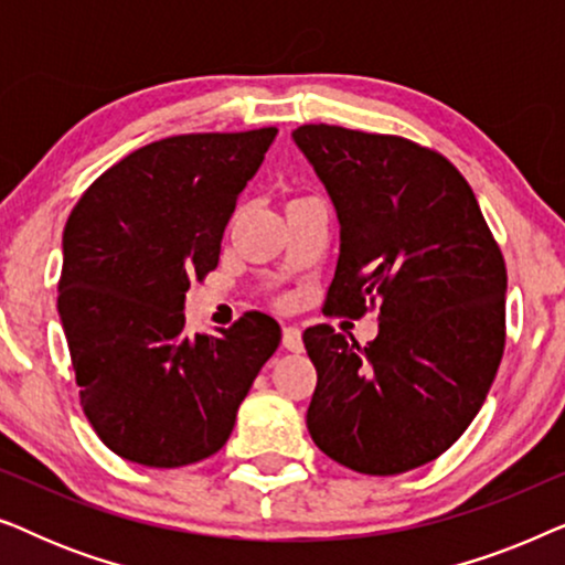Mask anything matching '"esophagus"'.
<instances>
[{"instance_id":"obj_1","label":"esophagus","mask_w":565,"mask_h":565,"mask_svg":"<svg viewBox=\"0 0 565 565\" xmlns=\"http://www.w3.org/2000/svg\"><path fill=\"white\" fill-rule=\"evenodd\" d=\"M282 347L288 352H303V337H300V329L296 327H285L282 329Z\"/></svg>"}]
</instances>
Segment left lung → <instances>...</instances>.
<instances>
[{"instance_id":"obj_1","label":"left lung","mask_w":565,"mask_h":565,"mask_svg":"<svg viewBox=\"0 0 565 565\" xmlns=\"http://www.w3.org/2000/svg\"><path fill=\"white\" fill-rule=\"evenodd\" d=\"M292 141L334 203L327 311H377L365 347L306 329L316 391L306 424L339 466L396 476L435 460L481 412L504 354L507 267L443 153L398 136L300 126Z\"/></svg>"}]
</instances>
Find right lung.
Returning <instances> with one entry per match:
<instances>
[{
    "instance_id": "right-lung-1",
    "label": "right lung",
    "mask_w": 565,
    "mask_h": 565,
    "mask_svg": "<svg viewBox=\"0 0 565 565\" xmlns=\"http://www.w3.org/2000/svg\"><path fill=\"white\" fill-rule=\"evenodd\" d=\"M277 128L153 141L107 169L68 215L58 316L92 429L138 466L218 452L280 323L244 313L184 334V292L218 267L221 238Z\"/></svg>"
}]
</instances>
